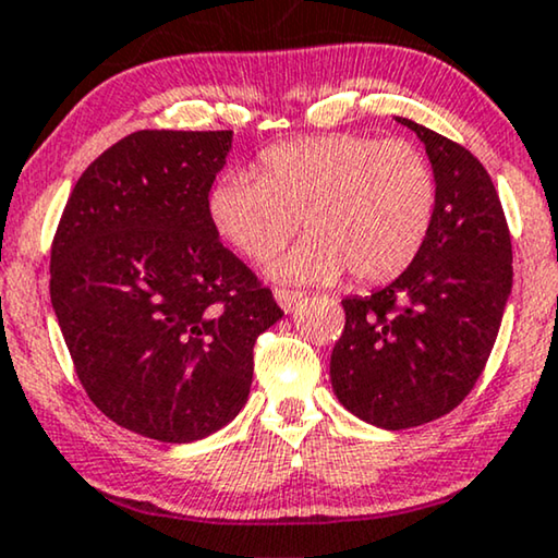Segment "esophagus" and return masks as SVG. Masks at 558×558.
I'll list each match as a JSON object with an SVG mask.
<instances>
[{"label": "esophagus", "mask_w": 558, "mask_h": 558, "mask_svg": "<svg viewBox=\"0 0 558 558\" xmlns=\"http://www.w3.org/2000/svg\"><path fill=\"white\" fill-rule=\"evenodd\" d=\"M303 298V293L301 290H288V288H276V301H278V305L286 313H290L298 305V301H301Z\"/></svg>", "instance_id": "34e87169"}]
</instances>
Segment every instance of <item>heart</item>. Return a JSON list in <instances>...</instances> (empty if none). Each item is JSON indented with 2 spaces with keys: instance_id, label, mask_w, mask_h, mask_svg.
I'll use <instances>...</instances> for the list:
<instances>
[{
  "instance_id": "1",
  "label": "heart",
  "mask_w": 558,
  "mask_h": 558,
  "mask_svg": "<svg viewBox=\"0 0 558 558\" xmlns=\"http://www.w3.org/2000/svg\"><path fill=\"white\" fill-rule=\"evenodd\" d=\"M433 163L410 141L328 133L276 144L257 156V177L230 171L211 186L207 211L219 238L265 263L308 232L272 272L286 280L359 282L402 276L435 222Z\"/></svg>"
}]
</instances>
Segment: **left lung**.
Masks as SVG:
<instances>
[{"label": "left lung", "instance_id": "left-lung-1", "mask_svg": "<svg viewBox=\"0 0 558 558\" xmlns=\"http://www.w3.org/2000/svg\"><path fill=\"white\" fill-rule=\"evenodd\" d=\"M437 179L420 255L395 282L343 298L331 354L339 402L368 425L407 429L452 412L481 379L513 286L511 232L493 179L465 146L410 119Z\"/></svg>", "mask_w": 558, "mask_h": 558}]
</instances>
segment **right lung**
<instances>
[{
  "mask_svg": "<svg viewBox=\"0 0 558 558\" xmlns=\"http://www.w3.org/2000/svg\"><path fill=\"white\" fill-rule=\"evenodd\" d=\"M232 131H136L73 186L50 301L90 402L131 433L194 442L247 402L257 336L282 318L207 199Z\"/></svg>",
  "mask_w": 558,
  "mask_h": 558,
  "instance_id": "1",
  "label": "right lung"
}]
</instances>
